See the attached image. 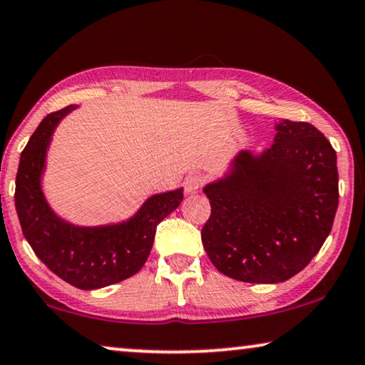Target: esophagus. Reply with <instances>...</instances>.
Here are the masks:
<instances>
[{
	"label": "esophagus",
	"instance_id": "obj_1",
	"mask_svg": "<svg viewBox=\"0 0 365 365\" xmlns=\"http://www.w3.org/2000/svg\"><path fill=\"white\" fill-rule=\"evenodd\" d=\"M202 184L204 178L200 176V174H189V176L184 179V191H186V194H195L200 187H202Z\"/></svg>",
	"mask_w": 365,
	"mask_h": 365
}]
</instances>
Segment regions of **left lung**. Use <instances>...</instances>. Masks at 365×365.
<instances>
[{
	"mask_svg": "<svg viewBox=\"0 0 365 365\" xmlns=\"http://www.w3.org/2000/svg\"><path fill=\"white\" fill-rule=\"evenodd\" d=\"M273 145L240 151L204 186L210 217L200 232L212 265L247 283H282L323 247L339 202L336 151L306 121L278 120Z\"/></svg>",
	"mask_w": 365,
	"mask_h": 365,
	"instance_id": "obj_1",
	"label": "left lung"
}]
</instances>
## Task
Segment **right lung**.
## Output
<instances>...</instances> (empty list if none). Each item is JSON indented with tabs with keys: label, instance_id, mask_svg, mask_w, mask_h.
<instances>
[{
	"label": "right lung",
	"instance_id": "obj_1",
	"mask_svg": "<svg viewBox=\"0 0 365 365\" xmlns=\"http://www.w3.org/2000/svg\"><path fill=\"white\" fill-rule=\"evenodd\" d=\"M76 105L49 113L21 153L14 204L21 229L39 260L81 289H97L133 277L143 268L156 227L182 200V187L155 194L133 217L118 224L82 227L59 217L42 192L41 179L52 133Z\"/></svg>",
	"mask_w": 365,
	"mask_h": 365
}]
</instances>
